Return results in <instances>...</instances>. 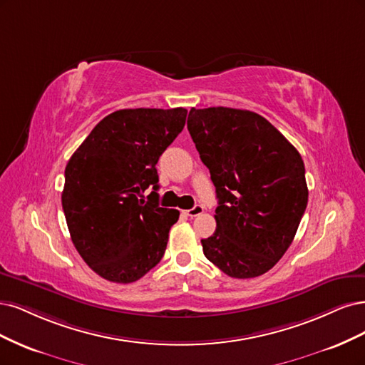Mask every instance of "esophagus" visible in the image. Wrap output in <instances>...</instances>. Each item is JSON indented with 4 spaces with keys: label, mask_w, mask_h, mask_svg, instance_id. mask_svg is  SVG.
Returning a JSON list of instances; mask_svg holds the SVG:
<instances>
[{
    "label": "esophagus",
    "mask_w": 365,
    "mask_h": 365,
    "mask_svg": "<svg viewBox=\"0 0 365 365\" xmlns=\"http://www.w3.org/2000/svg\"><path fill=\"white\" fill-rule=\"evenodd\" d=\"M205 210V207L202 206V205H195L192 209H187V210H185V215L186 217H191V218H194V217H197V215H200Z\"/></svg>",
    "instance_id": "esophagus-1"
}]
</instances>
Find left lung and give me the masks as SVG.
Listing matches in <instances>:
<instances>
[{"instance_id":"left-lung-1","label":"left lung","mask_w":365,"mask_h":365,"mask_svg":"<svg viewBox=\"0 0 365 365\" xmlns=\"http://www.w3.org/2000/svg\"><path fill=\"white\" fill-rule=\"evenodd\" d=\"M187 130L215 186L217 230L203 253L235 279L272 269L308 205L300 153L264 116L232 108L190 110Z\"/></svg>"}]
</instances>
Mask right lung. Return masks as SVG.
<instances>
[{
  "instance_id": "add662e5",
  "label": "right lung",
  "mask_w": 365,
  "mask_h": 365,
  "mask_svg": "<svg viewBox=\"0 0 365 365\" xmlns=\"http://www.w3.org/2000/svg\"><path fill=\"white\" fill-rule=\"evenodd\" d=\"M187 110L121 109L103 118L65 168L62 207L73 244L106 280L132 284L162 259L179 210L159 206L156 163ZM148 185L153 191L144 200Z\"/></svg>"
}]
</instances>
